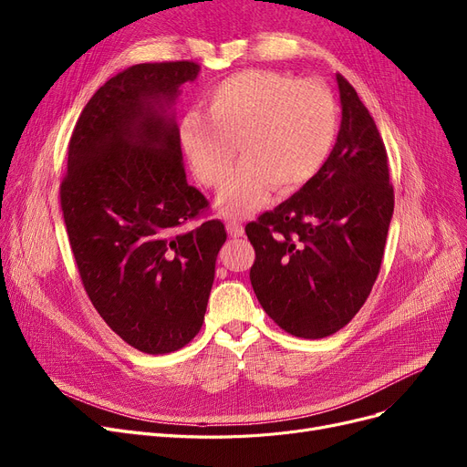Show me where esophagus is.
Instances as JSON below:
<instances>
[{
	"mask_svg": "<svg viewBox=\"0 0 467 467\" xmlns=\"http://www.w3.org/2000/svg\"><path fill=\"white\" fill-rule=\"evenodd\" d=\"M227 233H229L233 238H238V236H242V234H244V227H242L240 221H236V219H231V221H227Z\"/></svg>",
	"mask_w": 467,
	"mask_h": 467,
	"instance_id": "1",
	"label": "esophagus"
}]
</instances>
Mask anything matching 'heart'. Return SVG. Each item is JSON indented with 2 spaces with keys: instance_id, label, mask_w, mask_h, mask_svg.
Segmentation results:
<instances>
[{
  "instance_id": "b5f03b06",
  "label": "heart",
  "mask_w": 467,
  "mask_h": 467,
  "mask_svg": "<svg viewBox=\"0 0 467 467\" xmlns=\"http://www.w3.org/2000/svg\"><path fill=\"white\" fill-rule=\"evenodd\" d=\"M204 108L206 117L182 119L180 143L194 176L210 189L229 180L238 145L244 164L217 202L229 217L255 212L271 187H305L327 162L338 132L333 90L282 71H238L208 92Z\"/></svg>"
}]
</instances>
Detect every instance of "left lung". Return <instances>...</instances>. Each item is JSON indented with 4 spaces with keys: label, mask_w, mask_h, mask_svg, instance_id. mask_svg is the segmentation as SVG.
<instances>
[{
    "label": "left lung",
    "mask_w": 467,
    "mask_h": 467,
    "mask_svg": "<svg viewBox=\"0 0 467 467\" xmlns=\"http://www.w3.org/2000/svg\"><path fill=\"white\" fill-rule=\"evenodd\" d=\"M342 122L333 151L299 192L246 225L250 280L285 333L324 338L345 327L380 273L394 213L388 153L356 88L337 76Z\"/></svg>",
    "instance_id": "left-lung-1"
}]
</instances>
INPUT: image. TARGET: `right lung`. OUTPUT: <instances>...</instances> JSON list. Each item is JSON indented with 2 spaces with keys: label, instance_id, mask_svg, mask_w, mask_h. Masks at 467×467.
I'll return each instance as SVG.
<instances>
[{
  "label": "right lung",
  "instance_id": "add662e5",
  "mask_svg": "<svg viewBox=\"0 0 467 467\" xmlns=\"http://www.w3.org/2000/svg\"><path fill=\"white\" fill-rule=\"evenodd\" d=\"M199 69L192 60L150 62L106 81L76 122L60 182L87 296L145 354L176 352L201 331L227 240L225 225L206 219V196L187 183L180 129L162 108Z\"/></svg>",
  "mask_w": 467,
  "mask_h": 467
}]
</instances>
